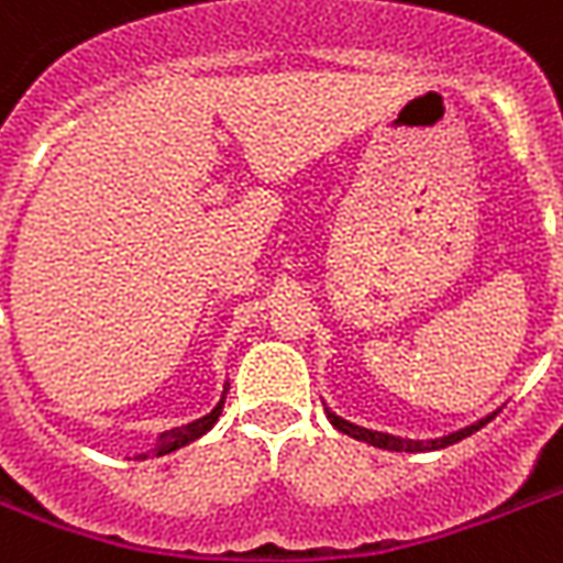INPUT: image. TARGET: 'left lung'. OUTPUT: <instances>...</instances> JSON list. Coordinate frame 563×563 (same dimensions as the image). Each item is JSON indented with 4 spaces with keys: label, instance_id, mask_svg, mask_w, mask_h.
I'll use <instances>...</instances> for the list:
<instances>
[{
    "label": "left lung",
    "instance_id": "obj_1",
    "mask_svg": "<svg viewBox=\"0 0 563 563\" xmlns=\"http://www.w3.org/2000/svg\"><path fill=\"white\" fill-rule=\"evenodd\" d=\"M324 410H328L330 424H333L336 431L354 437V440H360V443H368V445H377V449H386V452H437V449H445V445L461 443V440L472 437L475 431H478V428H484V424L493 419V416H487V419H478L475 424H466V428H461V431H454V434H449V437H440V440H401V437L380 434V431H368V428H360V424L349 422V419H342V416L333 413L330 407H324Z\"/></svg>",
    "mask_w": 563,
    "mask_h": 563
}]
</instances>
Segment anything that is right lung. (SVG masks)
Segmentation results:
<instances>
[{"label":"right lung","mask_w":563,"mask_h":563,"mask_svg":"<svg viewBox=\"0 0 563 563\" xmlns=\"http://www.w3.org/2000/svg\"><path fill=\"white\" fill-rule=\"evenodd\" d=\"M227 396V389H224ZM224 396H221V401L214 405L212 413H206L203 419H195V422L183 424V428H170V431H162L156 440V449H150L147 454H139V461H144V457H162V454H170L177 452V449H183V445L195 443V440H200V437L212 428L214 422H218V416H221V410H224Z\"/></svg>","instance_id":"1"}]
</instances>
